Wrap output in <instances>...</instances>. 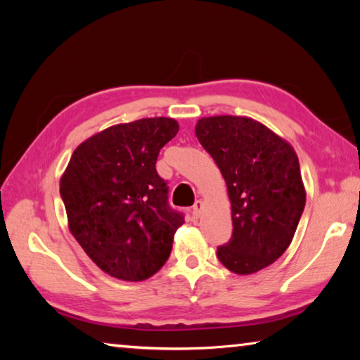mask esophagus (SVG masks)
I'll return each instance as SVG.
<instances>
[{
    "label": "esophagus",
    "mask_w": 360,
    "mask_h": 360,
    "mask_svg": "<svg viewBox=\"0 0 360 360\" xmlns=\"http://www.w3.org/2000/svg\"><path fill=\"white\" fill-rule=\"evenodd\" d=\"M202 210H203V202H202V200H197V202H195V205H193V208H192L193 219L200 217V214H202Z\"/></svg>",
    "instance_id": "1"
}]
</instances>
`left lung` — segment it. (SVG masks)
I'll return each mask as SVG.
<instances>
[{"mask_svg": "<svg viewBox=\"0 0 360 360\" xmlns=\"http://www.w3.org/2000/svg\"><path fill=\"white\" fill-rule=\"evenodd\" d=\"M195 135L221 169L230 198L233 233L217 248L219 260L236 275L264 270L289 248L307 202L294 148L241 115L200 119Z\"/></svg>", "mask_w": 360, "mask_h": 360, "instance_id": "8db88e82", "label": "left lung"}]
</instances>
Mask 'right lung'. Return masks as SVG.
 Here are the masks:
<instances>
[{
    "mask_svg": "<svg viewBox=\"0 0 360 360\" xmlns=\"http://www.w3.org/2000/svg\"><path fill=\"white\" fill-rule=\"evenodd\" d=\"M178 130L174 119H139L109 127L72 152L60 179L68 227L109 276L144 281L169 257L184 217L168 206L155 162Z\"/></svg>",
    "mask_w": 360,
    "mask_h": 360,
    "instance_id": "add662e5",
    "label": "right lung"
}]
</instances>
